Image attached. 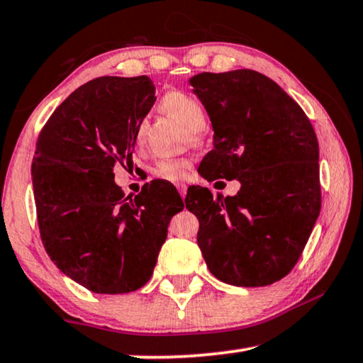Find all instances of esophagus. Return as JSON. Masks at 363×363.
I'll return each mask as SVG.
<instances>
[{
	"instance_id": "1",
	"label": "esophagus",
	"mask_w": 363,
	"mask_h": 363,
	"mask_svg": "<svg viewBox=\"0 0 363 363\" xmlns=\"http://www.w3.org/2000/svg\"><path fill=\"white\" fill-rule=\"evenodd\" d=\"M177 190H179V194H181L182 199H186V195H187V186H186V184H177Z\"/></svg>"
}]
</instances>
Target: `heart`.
<instances>
[{
    "mask_svg": "<svg viewBox=\"0 0 363 363\" xmlns=\"http://www.w3.org/2000/svg\"><path fill=\"white\" fill-rule=\"evenodd\" d=\"M163 107L171 115H174L181 121L186 123L190 130L199 131L206 123V110L195 96L186 93V91H171L163 99ZM145 121H140L138 126V143H143L145 138ZM192 163L189 158L184 157H169L158 160L153 167V176L157 179L168 182H179L187 177V173Z\"/></svg>",
    "mask_w": 363,
    "mask_h": 363,
    "instance_id": "1",
    "label": "heart"
}]
</instances>
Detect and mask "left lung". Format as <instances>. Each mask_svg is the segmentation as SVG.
Listing matches in <instances>:
<instances>
[{"label":"left lung","mask_w":363,"mask_h":363,"mask_svg":"<svg viewBox=\"0 0 363 363\" xmlns=\"http://www.w3.org/2000/svg\"><path fill=\"white\" fill-rule=\"evenodd\" d=\"M190 83L214 130L200 164L210 182L238 179L235 196L189 189L196 242L214 277L266 286L296 266L322 206L318 143L304 110L259 72L199 73Z\"/></svg>","instance_id":"8db88e82"}]
</instances>
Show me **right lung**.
Returning <instances> with one entry per match:
<instances>
[{"label":"right lung","mask_w":363,"mask_h":363,"mask_svg":"<svg viewBox=\"0 0 363 363\" xmlns=\"http://www.w3.org/2000/svg\"><path fill=\"white\" fill-rule=\"evenodd\" d=\"M155 102L149 77H101L72 93L43 126L32 163L41 242L52 262L101 294L150 280L168 225L184 210L177 190L144 184L130 199L113 181L130 162L139 123ZM168 187V186H167Z\"/></svg>","instance_id":"obj_1"}]
</instances>
